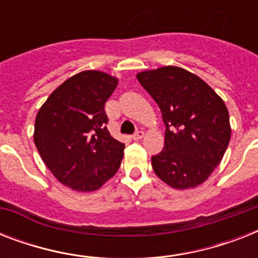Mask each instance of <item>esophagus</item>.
Masks as SVG:
<instances>
[{
	"mask_svg": "<svg viewBox=\"0 0 258 258\" xmlns=\"http://www.w3.org/2000/svg\"><path fill=\"white\" fill-rule=\"evenodd\" d=\"M143 137H145V133H143L142 130H138L137 133L133 135V139H134V141H139V139H142Z\"/></svg>",
	"mask_w": 258,
	"mask_h": 258,
	"instance_id": "obj_1",
	"label": "esophagus"
}]
</instances>
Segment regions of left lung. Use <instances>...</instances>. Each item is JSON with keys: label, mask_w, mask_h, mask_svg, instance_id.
Returning a JSON list of instances; mask_svg holds the SVG:
<instances>
[{"label": "left lung", "mask_w": 258, "mask_h": 258, "mask_svg": "<svg viewBox=\"0 0 258 258\" xmlns=\"http://www.w3.org/2000/svg\"><path fill=\"white\" fill-rule=\"evenodd\" d=\"M161 108L165 149L151 158L159 178L172 188L196 187L220 165L230 141L224 100L197 75L162 67L137 75Z\"/></svg>", "instance_id": "1"}]
</instances>
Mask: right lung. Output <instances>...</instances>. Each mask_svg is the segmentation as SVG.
I'll list each match as a JSON object with an SVG mask.
<instances>
[{"label":"right lung","instance_id":"obj_1","mask_svg":"<svg viewBox=\"0 0 258 258\" xmlns=\"http://www.w3.org/2000/svg\"><path fill=\"white\" fill-rule=\"evenodd\" d=\"M117 79L83 71L57 87L38 109L34 145L56 179L76 191H95L116 174L124 145L107 130L105 101Z\"/></svg>","mask_w":258,"mask_h":258}]
</instances>
